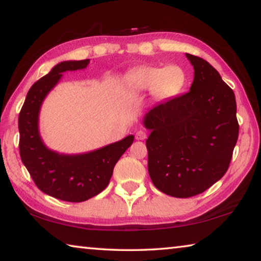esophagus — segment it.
I'll return each mask as SVG.
<instances>
[{
  "label": "esophagus",
  "instance_id": "esophagus-1",
  "mask_svg": "<svg viewBox=\"0 0 261 261\" xmlns=\"http://www.w3.org/2000/svg\"><path fill=\"white\" fill-rule=\"evenodd\" d=\"M146 137H147L146 132L143 131V130H139V131L136 134V139H137V140H144V139H146Z\"/></svg>",
  "mask_w": 261,
  "mask_h": 261
}]
</instances>
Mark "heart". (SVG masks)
<instances>
[{
  "instance_id": "b5f03b06",
  "label": "heart",
  "mask_w": 261,
  "mask_h": 261,
  "mask_svg": "<svg viewBox=\"0 0 261 261\" xmlns=\"http://www.w3.org/2000/svg\"><path fill=\"white\" fill-rule=\"evenodd\" d=\"M187 73L177 64L167 67L143 65L127 72L122 85L127 94L137 95L151 91L158 101H167L182 93L187 85Z\"/></svg>"
}]
</instances>
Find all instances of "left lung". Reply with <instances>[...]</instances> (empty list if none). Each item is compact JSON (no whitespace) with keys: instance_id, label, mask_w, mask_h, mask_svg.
<instances>
[{"instance_id":"left-lung-1","label":"left lung","mask_w":261,"mask_h":261,"mask_svg":"<svg viewBox=\"0 0 261 261\" xmlns=\"http://www.w3.org/2000/svg\"><path fill=\"white\" fill-rule=\"evenodd\" d=\"M194 76L190 91L149 109L143 124L148 174L168 196L202 193L228 170L238 138L233 91L208 62L185 54Z\"/></svg>"}]
</instances>
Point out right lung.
Listing matches in <instances>:
<instances>
[{"label":"right lung","instance_id":"add662e5","mask_svg":"<svg viewBox=\"0 0 261 261\" xmlns=\"http://www.w3.org/2000/svg\"><path fill=\"white\" fill-rule=\"evenodd\" d=\"M90 60L64 61L30 88L19 113L20 159L31 177L43 193L56 199L81 202L96 196L107 187L114 167L132 143L127 136L93 151L65 154L46 146L39 130V115L46 96L61 81L63 72L85 69Z\"/></svg>","mask_w":261,"mask_h":261}]
</instances>
